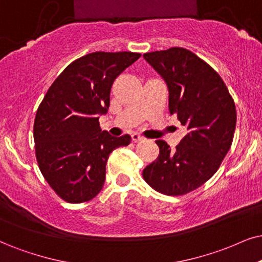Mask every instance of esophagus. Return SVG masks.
Returning a JSON list of instances; mask_svg holds the SVG:
<instances>
[{
  "instance_id": "1",
  "label": "esophagus",
  "mask_w": 262,
  "mask_h": 262,
  "mask_svg": "<svg viewBox=\"0 0 262 262\" xmlns=\"http://www.w3.org/2000/svg\"><path fill=\"white\" fill-rule=\"evenodd\" d=\"M132 139H133V141H135V142H139V141L144 140V138H142L141 135L138 134V133H133V134H132Z\"/></svg>"
}]
</instances>
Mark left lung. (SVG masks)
Here are the masks:
<instances>
[{
  "instance_id": "1",
  "label": "left lung",
  "mask_w": 262,
  "mask_h": 262,
  "mask_svg": "<svg viewBox=\"0 0 262 262\" xmlns=\"http://www.w3.org/2000/svg\"><path fill=\"white\" fill-rule=\"evenodd\" d=\"M144 59L164 79L169 112L187 133L177 150L157 140L160 156L142 171L156 191L180 196L201 185L219 169L236 129V106L217 72L194 53L173 47L145 53Z\"/></svg>"
}]
</instances>
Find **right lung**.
Listing matches in <instances>:
<instances>
[{"instance_id":"1","label":"right lung","mask_w":262,"mask_h":262,"mask_svg":"<svg viewBox=\"0 0 262 262\" xmlns=\"http://www.w3.org/2000/svg\"><path fill=\"white\" fill-rule=\"evenodd\" d=\"M140 58L132 52H94L71 62L49 87L34 123L39 170L69 203H82L101 191L106 162L115 148L127 146L130 135L101 130L114 81Z\"/></svg>"}]
</instances>
